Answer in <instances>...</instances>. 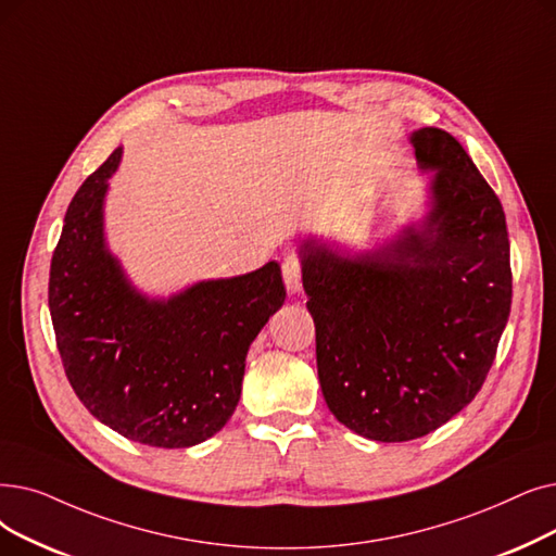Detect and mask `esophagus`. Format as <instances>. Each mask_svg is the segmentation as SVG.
I'll return each instance as SVG.
<instances>
[{"instance_id":"1","label":"esophagus","mask_w":556,"mask_h":556,"mask_svg":"<svg viewBox=\"0 0 556 556\" xmlns=\"http://www.w3.org/2000/svg\"><path fill=\"white\" fill-rule=\"evenodd\" d=\"M281 275H283V283L286 291L295 295L302 291V263L298 256H286L281 263Z\"/></svg>"}]
</instances>
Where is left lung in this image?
<instances>
[{
	"label": "left lung",
	"instance_id": "8db88e82",
	"mask_svg": "<svg viewBox=\"0 0 556 556\" xmlns=\"http://www.w3.org/2000/svg\"><path fill=\"white\" fill-rule=\"evenodd\" d=\"M427 211L370 250L308 236L302 283L320 389L338 422L402 443L439 429L484 383L511 311L504 211L462 142L408 136Z\"/></svg>",
	"mask_w": 556,
	"mask_h": 556
}]
</instances>
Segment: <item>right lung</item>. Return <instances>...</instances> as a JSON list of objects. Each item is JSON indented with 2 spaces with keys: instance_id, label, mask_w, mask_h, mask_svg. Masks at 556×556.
<instances>
[{
  "instance_id": "right-lung-1",
  "label": "right lung",
  "mask_w": 556,
  "mask_h": 556,
  "mask_svg": "<svg viewBox=\"0 0 556 556\" xmlns=\"http://www.w3.org/2000/svg\"><path fill=\"white\" fill-rule=\"evenodd\" d=\"M123 148L72 198L50 268V313L67 381L88 412L152 447H190L218 433L240 400L245 356L286 300L277 261L140 293L104 236V202Z\"/></svg>"
}]
</instances>
